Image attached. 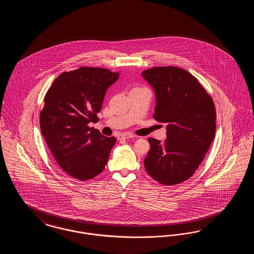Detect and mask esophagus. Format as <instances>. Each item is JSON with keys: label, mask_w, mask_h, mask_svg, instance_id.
<instances>
[{"label": "esophagus", "mask_w": 254, "mask_h": 254, "mask_svg": "<svg viewBox=\"0 0 254 254\" xmlns=\"http://www.w3.org/2000/svg\"><path fill=\"white\" fill-rule=\"evenodd\" d=\"M134 135L130 134V133H121L119 136H118V139L122 140V139H129V138H133Z\"/></svg>", "instance_id": "obj_1"}]
</instances>
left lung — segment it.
<instances>
[{"label": "left lung", "mask_w": 254, "mask_h": 254, "mask_svg": "<svg viewBox=\"0 0 254 254\" xmlns=\"http://www.w3.org/2000/svg\"><path fill=\"white\" fill-rule=\"evenodd\" d=\"M142 76L155 91L153 118L167 124L164 143L148 139L145 170L160 184H180L193 175L214 139V103L193 75L183 68L154 66Z\"/></svg>", "instance_id": "8db88e82"}]
</instances>
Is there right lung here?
<instances>
[{"instance_id": "add662e5", "label": "right lung", "mask_w": 254, "mask_h": 254, "mask_svg": "<svg viewBox=\"0 0 254 254\" xmlns=\"http://www.w3.org/2000/svg\"><path fill=\"white\" fill-rule=\"evenodd\" d=\"M119 75L88 66L63 72L44 99L42 134L61 169L81 181L92 179L105 169L116 143L115 137H106L88 124L98 120L107 89Z\"/></svg>"}]
</instances>
